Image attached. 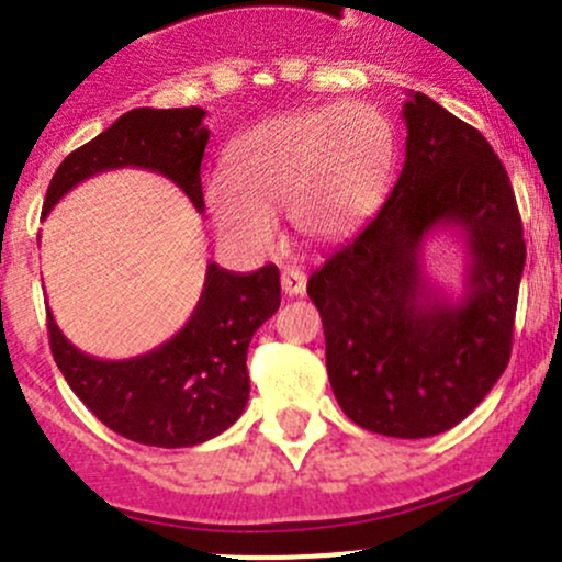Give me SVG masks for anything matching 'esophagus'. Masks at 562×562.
Instances as JSON below:
<instances>
[{
	"instance_id": "1",
	"label": "esophagus",
	"mask_w": 562,
	"mask_h": 562,
	"mask_svg": "<svg viewBox=\"0 0 562 562\" xmlns=\"http://www.w3.org/2000/svg\"><path fill=\"white\" fill-rule=\"evenodd\" d=\"M304 291H307V274L299 266H288L282 271V293L285 296H304Z\"/></svg>"
}]
</instances>
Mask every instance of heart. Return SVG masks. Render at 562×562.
Listing matches in <instances>:
<instances>
[{
    "label": "heart",
    "mask_w": 562,
    "mask_h": 562,
    "mask_svg": "<svg viewBox=\"0 0 562 562\" xmlns=\"http://www.w3.org/2000/svg\"><path fill=\"white\" fill-rule=\"evenodd\" d=\"M394 168L396 130L381 108H310L239 135L206 203L220 234L252 252L274 245L280 209L304 239L339 241L378 212Z\"/></svg>",
    "instance_id": "heart-1"
}]
</instances>
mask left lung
Returning a JSON list of instances; mask_svg holds the SVG:
<instances>
[{"label":"left lung","mask_w":562,"mask_h":562,"mask_svg":"<svg viewBox=\"0 0 562 562\" xmlns=\"http://www.w3.org/2000/svg\"><path fill=\"white\" fill-rule=\"evenodd\" d=\"M405 166L381 212L313 271L326 370L345 416L389 438H432L490 394L512 359L525 269L522 220L484 135L427 94L402 105ZM457 227L465 293L449 303L420 271L423 239Z\"/></svg>","instance_id":"1"}]
</instances>
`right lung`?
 <instances>
[{
  "mask_svg": "<svg viewBox=\"0 0 562 562\" xmlns=\"http://www.w3.org/2000/svg\"><path fill=\"white\" fill-rule=\"evenodd\" d=\"M203 108H135L105 133L70 151L45 192L43 214L94 173L146 168L168 176L203 212L201 160L209 144ZM280 307L274 263L236 274L206 266V282L190 321L160 348L124 361L78 350L48 310V342L56 367L78 400L122 438L157 449H187L217 438L249 400L247 348Z\"/></svg>",
  "mask_w": 562,
  "mask_h": 562,
  "instance_id": "add662e5",
  "label": "right lung"
}]
</instances>
